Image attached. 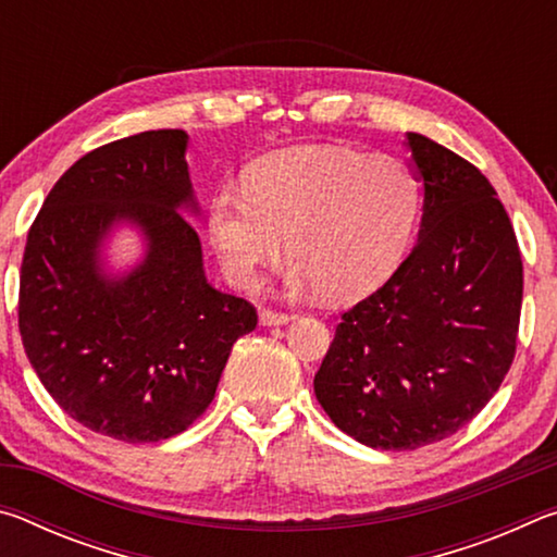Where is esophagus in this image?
I'll return each mask as SVG.
<instances>
[{
	"mask_svg": "<svg viewBox=\"0 0 557 557\" xmlns=\"http://www.w3.org/2000/svg\"><path fill=\"white\" fill-rule=\"evenodd\" d=\"M292 314L285 312H272V309H262L260 312V324L262 326H282V324H289L292 322Z\"/></svg>",
	"mask_w": 557,
	"mask_h": 557,
	"instance_id": "34e87169",
	"label": "esophagus"
}]
</instances>
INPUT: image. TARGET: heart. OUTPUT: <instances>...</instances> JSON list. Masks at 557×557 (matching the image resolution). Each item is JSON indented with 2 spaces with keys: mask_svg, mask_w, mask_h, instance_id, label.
<instances>
[{
  "mask_svg": "<svg viewBox=\"0 0 557 557\" xmlns=\"http://www.w3.org/2000/svg\"><path fill=\"white\" fill-rule=\"evenodd\" d=\"M418 211L420 184L408 162L312 145L258 162L248 172V194L235 186L215 191L206 225L235 287L256 285L258 270L280 262L289 245L297 260L292 285L351 301L398 270Z\"/></svg>",
  "mask_w": 557,
  "mask_h": 557,
  "instance_id": "heart-1",
  "label": "heart"
}]
</instances>
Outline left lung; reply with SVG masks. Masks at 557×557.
<instances>
[{
  "instance_id": "obj_1",
  "label": "left lung",
  "mask_w": 557,
  "mask_h": 557,
  "mask_svg": "<svg viewBox=\"0 0 557 557\" xmlns=\"http://www.w3.org/2000/svg\"><path fill=\"white\" fill-rule=\"evenodd\" d=\"M405 147L422 184L418 243L342 317L314 375L334 425L373 449L465 428L511 369L523 299L513 225L488 178L418 132Z\"/></svg>"
}]
</instances>
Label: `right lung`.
Here are the masks:
<instances>
[{"mask_svg": "<svg viewBox=\"0 0 557 557\" xmlns=\"http://www.w3.org/2000/svg\"><path fill=\"white\" fill-rule=\"evenodd\" d=\"M184 129L139 132L81 157L46 196L18 277V332L61 408L98 435L159 442L209 408L233 344L258 314L215 289L201 240ZM146 252L107 270L117 227Z\"/></svg>", "mask_w": 557, "mask_h": 557, "instance_id": "right-lung-1", "label": "right lung"}]
</instances>
